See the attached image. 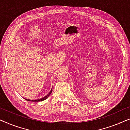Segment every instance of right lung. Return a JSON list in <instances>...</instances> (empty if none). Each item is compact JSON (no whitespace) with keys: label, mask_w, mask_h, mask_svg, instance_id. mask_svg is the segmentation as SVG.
<instances>
[{"label":"right lung","mask_w":130,"mask_h":130,"mask_svg":"<svg viewBox=\"0 0 130 130\" xmlns=\"http://www.w3.org/2000/svg\"><path fill=\"white\" fill-rule=\"evenodd\" d=\"M52 88L51 90L50 91V92H49V94H47L46 96H44V97H43L42 98H41V99H39V100H28V99H25L26 100H27V101H32V102H39V101H43V100H46V98L48 97V96L50 95V94H51V92H52Z\"/></svg>","instance_id":"obj_1"}]
</instances>
